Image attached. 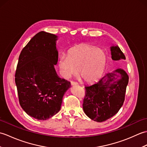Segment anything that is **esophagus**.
<instances>
[{"instance_id":"obj_1","label":"esophagus","mask_w":147,"mask_h":147,"mask_svg":"<svg viewBox=\"0 0 147 147\" xmlns=\"http://www.w3.org/2000/svg\"><path fill=\"white\" fill-rule=\"evenodd\" d=\"M71 85H78V83L76 82H73V81H71Z\"/></svg>"}]
</instances>
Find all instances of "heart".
I'll return each mask as SVG.
<instances>
[{
    "label": "heart",
    "mask_w": 147,
    "mask_h": 147,
    "mask_svg": "<svg viewBox=\"0 0 147 147\" xmlns=\"http://www.w3.org/2000/svg\"><path fill=\"white\" fill-rule=\"evenodd\" d=\"M106 61L104 51L95 46L83 44L71 49L67 53V57L61 56L58 66L64 78L76 75L80 70V75L85 82L93 83L103 75Z\"/></svg>",
    "instance_id": "1"
}]
</instances>
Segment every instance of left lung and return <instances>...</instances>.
<instances>
[{
	"mask_svg": "<svg viewBox=\"0 0 147 147\" xmlns=\"http://www.w3.org/2000/svg\"><path fill=\"white\" fill-rule=\"evenodd\" d=\"M114 61L125 59L118 46L111 47ZM129 77L123 69L107 73L93 85L86 86L83 108L91 119L101 123L116 114L123 105Z\"/></svg>",
	"mask_w": 147,
	"mask_h": 147,
	"instance_id": "obj_1",
	"label": "left lung"
}]
</instances>
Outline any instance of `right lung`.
I'll return each mask as SVG.
<instances>
[{"label":"right lung","mask_w":147,"mask_h":147,"mask_svg":"<svg viewBox=\"0 0 147 147\" xmlns=\"http://www.w3.org/2000/svg\"><path fill=\"white\" fill-rule=\"evenodd\" d=\"M57 36L40 32L22 50L15 73L20 104L27 114L47 120L60 111L71 83L56 73Z\"/></svg>","instance_id":"obj_1"}]
</instances>
